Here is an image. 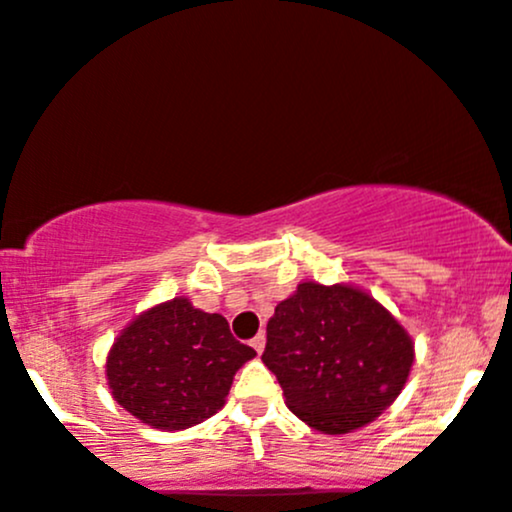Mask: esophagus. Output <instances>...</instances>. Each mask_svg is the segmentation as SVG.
I'll use <instances>...</instances> for the list:
<instances>
[{"label": "esophagus", "instance_id": "34e87169", "mask_svg": "<svg viewBox=\"0 0 512 512\" xmlns=\"http://www.w3.org/2000/svg\"><path fill=\"white\" fill-rule=\"evenodd\" d=\"M265 342H267V338H265V333H257L255 338L250 340V345L255 347V352L257 355H262V350H265Z\"/></svg>", "mask_w": 512, "mask_h": 512}]
</instances>
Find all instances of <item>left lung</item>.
Listing matches in <instances>:
<instances>
[{"mask_svg":"<svg viewBox=\"0 0 512 512\" xmlns=\"http://www.w3.org/2000/svg\"><path fill=\"white\" fill-rule=\"evenodd\" d=\"M262 362L291 413L325 435H345L396 401L411 372L413 342L364 291L303 282L274 308Z\"/></svg>","mask_w":512,"mask_h":512,"instance_id":"1","label":"left lung"}]
</instances>
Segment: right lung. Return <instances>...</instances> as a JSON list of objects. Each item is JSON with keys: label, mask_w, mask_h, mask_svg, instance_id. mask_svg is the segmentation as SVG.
Listing matches in <instances>:
<instances>
[{"label": "right lung", "mask_w": 512, "mask_h": 512, "mask_svg": "<svg viewBox=\"0 0 512 512\" xmlns=\"http://www.w3.org/2000/svg\"><path fill=\"white\" fill-rule=\"evenodd\" d=\"M255 357L228 320L172 299L138 316L116 338L106 379L116 403L157 430H184L226 403L233 376Z\"/></svg>", "instance_id": "right-lung-1"}]
</instances>
